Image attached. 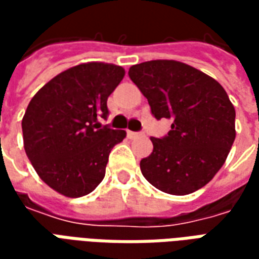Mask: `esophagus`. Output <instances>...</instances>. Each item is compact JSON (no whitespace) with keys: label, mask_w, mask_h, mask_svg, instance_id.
Instances as JSON below:
<instances>
[{"label":"esophagus","mask_w":259,"mask_h":259,"mask_svg":"<svg viewBox=\"0 0 259 259\" xmlns=\"http://www.w3.org/2000/svg\"><path fill=\"white\" fill-rule=\"evenodd\" d=\"M127 136H129L130 139H136V137H140V136H143V133H140V132H132V130H127Z\"/></svg>","instance_id":"obj_1"}]
</instances>
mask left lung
<instances>
[{
  "label": "left lung",
  "mask_w": 259,
  "mask_h": 259,
  "mask_svg": "<svg viewBox=\"0 0 259 259\" xmlns=\"http://www.w3.org/2000/svg\"><path fill=\"white\" fill-rule=\"evenodd\" d=\"M129 77L151 108L154 118L172 119L168 135L151 137V155L140 169L158 190L194 193L217 175L233 146L236 111L217 80L178 61L133 65Z\"/></svg>",
  "instance_id": "8db88e82"
}]
</instances>
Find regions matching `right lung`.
Instances as JSON below:
<instances>
[{"label":"right lung","instance_id":"obj_1","mask_svg":"<svg viewBox=\"0 0 259 259\" xmlns=\"http://www.w3.org/2000/svg\"><path fill=\"white\" fill-rule=\"evenodd\" d=\"M124 76L112 64L89 62L65 70L42 85L22 119L27 158L51 189L83 197L105 176L109 152L126 137L124 130L101 126L111 96Z\"/></svg>","mask_w":259,"mask_h":259}]
</instances>
